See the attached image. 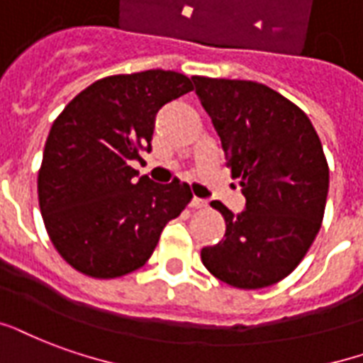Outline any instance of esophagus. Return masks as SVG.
<instances>
[{
  "instance_id": "obj_1",
  "label": "esophagus",
  "mask_w": 363,
  "mask_h": 363,
  "mask_svg": "<svg viewBox=\"0 0 363 363\" xmlns=\"http://www.w3.org/2000/svg\"><path fill=\"white\" fill-rule=\"evenodd\" d=\"M191 208H195V211H201V208H206V201H204V199L193 197Z\"/></svg>"
}]
</instances>
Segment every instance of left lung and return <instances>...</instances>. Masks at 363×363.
<instances>
[{"label":"left lung","instance_id":"8db88e82","mask_svg":"<svg viewBox=\"0 0 363 363\" xmlns=\"http://www.w3.org/2000/svg\"><path fill=\"white\" fill-rule=\"evenodd\" d=\"M191 80L247 199L239 214L212 201L225 235L201 260L231 287H269L301 264L321 228L329 191L321 141L306 114L264 84Z\"/></svg>","mask_w":363,"mask_h":363}]
</instances>
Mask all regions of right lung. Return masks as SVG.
<instances>
[{"label": "right lung", "mask_w": 363, "mask_h": 363, "mask_svg": "<svg viewBox=\"0 0 363 363\" xmlns=\"http://www.w3.org/2000/svg\"><path fill=\"white\" fill-rule=\"evenodd\" d=\"M191 89V78L174 70L107 76L55 118L38 199L51 243L80 274L114 279L141 268L191 201L187 184L138 179L132 168L151 151L159 108Z\"/></svg>", "instance_id": "add662e5"}]
</instances>
